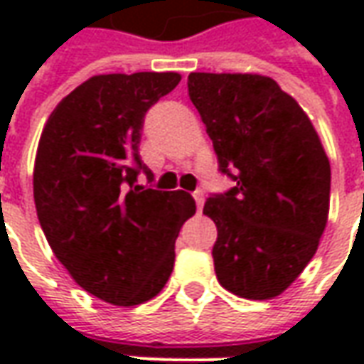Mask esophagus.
<instances>
[{
  "instance_id": "esophagus-1",
  "label": "esophagus",
  "mask_w": 364,
  "mask_h": 364,
  "mask_svg": "<svg viewBox=\"0 0 364 364\" xmlns=\"http://www.w3.org/2000/svg\"><path fill=\"white\" fill-rule=\"evenodd\" d=\"M193 197H195V200H197V208H198V213H200V210H203V206H205V191L197 189L195 193H193Z\"/></svg>"
}]
</instances>
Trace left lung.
<instances>
[{
  "mask_svg": "<svg viewBox=\"0 0 364 364\" xmlns=\"http://www.w3.org/2000/svg\"><path fill=\"white\" fill-rule=\"evenodd\" d=\"M189 97L236 187L208 197L214 271L247 300L279 296L318 250L329 214L331 167L312 120L273 77L189 74Z\"/></svg>",
  "mask_w": 364,
  "mask_h": 364,
  "instance_id": "1",
  "label": "left lung"
}]
</instances>
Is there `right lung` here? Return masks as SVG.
Listing matches in <instances>:
<instances>
[{
  "label": "right lung",
  "mask_w": 364,
  "mask_h": 364,
  "mask_svg": "<svg viewBox=\"0 0 364 364\" xmlns=\"http://www.w3.org/2000/svg\"><path fill=\"white\" fill-rule=\"evenodd\" d=\"M181 82L177 72L93 75L50 112L33 171L36 216L83 290L112 306L158 296L175 240L197 210L185 191L136 185L144 114Z\"/></svg>",
  "instance_id": "right-lung-1"
}]
</instances>
